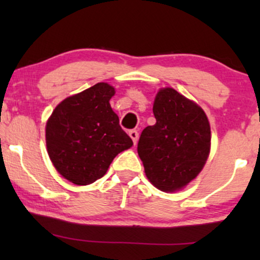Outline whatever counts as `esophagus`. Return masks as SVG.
<instances>
[{
	"instance_id": "obj_1",
	"label": "esophagus",
	"mask_w": 260,
	"mask_h": 260,
	"mask_svg": "<svg viewBox=\"0 0 260 260\" xmlns=\"http://www.w3.org/2000/svg\"><path fill=\"white\" fill-rule=\"evenodd\" d=\"M129 137H131V139L133 140V143H134V145L137 144V143H138V137H139V133L137 132V131H129Z\"/></svg>"
}]
</instances>
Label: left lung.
I'll use <instances>...</instances> for the list:
<instances>
[{
  "mask_svg": "<svg viewBox=\"0 0 260 260\" xmlns=\"http://www.w3.org/2000/svg\"><path fill=\"white\" fill-rule=\"evenodd\" d=\"M153 112L156 123L140 134L138 155L153 186L164 192L180 190L199 175L210 154L208 116L169 86L156 92Z\"/></svg>",
  "mask_w": 260,
  "mask_h": 260,
  "instance_id": "8db88e82",
  "label": "left lung"
}]
</instances>
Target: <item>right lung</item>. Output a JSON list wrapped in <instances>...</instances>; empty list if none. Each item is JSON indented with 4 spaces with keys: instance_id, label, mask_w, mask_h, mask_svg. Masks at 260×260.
Wrapping results in <instances>:
<instances>
[{
    "instance_id": "1",
    "label": "right lung",
    "mask_w": 260,
    "mask_h": 260,
    "mask_svg": "<svg viewBox=\"0 0 260 260\" xmlns=\"http://www.w3.org/2000/svg\"><path fill=\"white\" fill-rule=\"evenodd\" d=\"M115 88L98 83L66 98L45 127L46 149L62 177L86 186L106 174L116 155L133 145L110 105Z\"/></svg>"
}]
</instances>
